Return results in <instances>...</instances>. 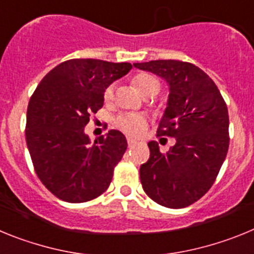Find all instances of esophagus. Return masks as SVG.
<instances>
[{
  "mask_svg": "<svg viewBox=\"0 0 254 254\" xmlns=\"http://www.w3.org/2000/svg\"><path fill=\"white\" fill-rule=\"evenodd\" d=\"M127 143H128V146L131 147V146H133L134 143H136V141L133 140V138H131V137H128L127 138Z\"/></svg>",
  "mask_w": 254,
  "mask_h": 254,
  "instance_id": "esophagus-1",
  "label": "esophagus"
}]
</instances>
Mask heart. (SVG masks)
<instances>
[{
  "mask_svg": "<svg viewBox=\"0 0 254 254\" xmlns=\"http://www.w3.org/2000/svg\"><path fill=\"white\" fill-rule=\"evenodd\" d=\"M133 85L136 86L141 95L145 98H152L160 91V81L155 76L149 73H138L133 77ZM114 98V87L113 85L108 86L104 91V100L107 103L112 102ZM117 126L131 136H138L143 129L146 128L147 122L145 117L141 114L128 113L123 114L117 118Z\"/></svg>",
  "mask_w": 254,
  "mask_h": 254,
  "instance_id": "b5f03b06",
  "label": "heart"
}]
</instances>
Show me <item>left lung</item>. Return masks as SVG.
I'll use <instances>...</instances> for the list:
<instances>
[{
    "mask_svg": "<svg viewBox=\"0 0 254 254\" xmlns=\"http://www.w3.org/2000/svg\"><path fill=\"white\" fill-rule=\"evenodd\" d=\"M134 67L165 78L169 100L158 137L176 138L161 152L149 142L150 158L140 168L145 193L156 203L182 208L198 201L214 185L229 149V114L215 82L190 62L158 60Z\"/></svg>",
    "mask_w": 254,
    "mask_h": 254,
    "instance_id": "left-lung-1",
    "label": "left lung"
}]
</instances>
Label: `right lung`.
Returning a JSON list of instances; mask_svg holds the SVG:
<instances>
[{
    "instance_id": "obj_1",
    "label": "right lung",
    "mask_w": 254,
    "mask_h": 254,
    "mask_svg": "<svg viewBox=\"0 0 254 254\" xmlns=\"http://www.w3.org/2000/svg\"><path fill=\"white\" fill-rule=\"evenodd\" d=\"M131 68L127 62L73 58L49 71L31 95L26 145L38 178L62 201L87 202L111 185L126 137L111 129L91 145L84 128L103 107L105 89Z\"/></svg>"
}]
</instances>
